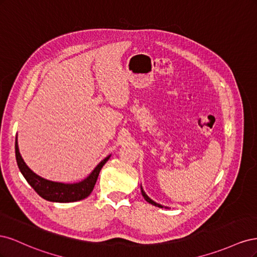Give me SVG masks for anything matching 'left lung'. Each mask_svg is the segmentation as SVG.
<instances>
[{"mask_svg":"<svg viewBox=\"0 0 257 257\" xmlns=\"http://www.w3.org/2000/svg\"><path fill=\"white\" fill-rule=\"evenodd\" d=\"M142 194H143L144 198H145L149 204H151V205H153V206H155V207H159V208H166V209L168 208V207H164V206H162V205H160V204H158V203H155V201H153V200L145 193V191L143 190V188H142Z\"/></svg>","mask_w":257,"mask_h":257,"instance_id":"left-lung-1","label":"left lung"}]
</instances>
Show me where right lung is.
Returning a JSON list of instances; mask_svg holds the SVG:
<instances>
[{"label":"right lung","instance_id":"obj_1","mask_svg":"<svg viewBox=\"0 0 257 257\" xmlns=\"http://www.w3.org/2000/svg\"><path fill=\"white\" fill-rule=\"evenodd\" d=\"M15 151H16V160L18 167L23 177L26 178L28 183L32 186L41 197H43L46 200L53 201V203H73V201H78L88 197L93 191V189H94V185L96 183L100 169H102V167L105 165V163L110 158V155H108L107 158H105L94 168V170L84 179V180L78 183L71 184L53 182L33 173L21 158L17 139L16 144H15Z\"/></svg>","mask_w":257,"mask_h":257}]
</instances>
